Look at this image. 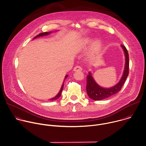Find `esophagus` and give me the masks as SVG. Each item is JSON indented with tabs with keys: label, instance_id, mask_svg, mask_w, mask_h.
I'll list each match as a JSON object with an SVG mask.
<instances>
[{
	"label": "esophagus",
	"instance_id": "obj_1",
	"mask_svg": "<svg viewBox=\"0 0 146 146\" xmlns=\"http://www.w3.org/2000/svg\"><path fill=\"white\" fill-rule=\"evenodd\" d=\"M82 70V68L80 66H76L74 68V69L73 70L74 72H76V71H81Z\"/></svg>",
	"mask_w": 146,
	"mask_h": 146
}]
</instances>
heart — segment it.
<instances>
[{"label":"heart","mask_w":146,"mask_h":146,"mask_svg":"<svg viewBox=\"0 0 146 146\" xmlns=\"http://www.w3.org/2000/svg\"><path fill=\"white\" fill-rule=\"evenodd\" d=\"M91 40H92L89 37H86V38H85L84 39H83L82 41H81V42L80 43V45H79L78 49L80 50H81V49H84L85 48H86V46L91 42ZM100 46V41L98 40L95 41L93 43L92 48H91L90 55L93 56V54L96 53L98 52V50H99Z\"/></svg>","instance_id":"b5f03b06"}]
</instances>
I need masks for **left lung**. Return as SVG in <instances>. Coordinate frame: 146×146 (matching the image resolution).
I'll return each mask as SVG.
<instances>
[{
    "label": "left lung",
    "instance_id": "1",
    "mask_svg": "<svg viewBox=\"0 0 146 146\" xmlns=\"http://www.w3.org/2000/svg\"><path fill=\"white\" fill-rule=\"evenodd\" d=\"M122 47L126 57V63L125 70L120 80V81L114 86L111 88H103L100 86L94 80L92 76L91 73L89 72L87 78V84H86V92L88 96L92 100L98 101L102 100L108 97H110L119 92L123 84H125L126 78L129 75V53L126 48L121 45Z\"/></svg>",
    "mask_w": 146,
    "mask_h": 146
}]
</instances>
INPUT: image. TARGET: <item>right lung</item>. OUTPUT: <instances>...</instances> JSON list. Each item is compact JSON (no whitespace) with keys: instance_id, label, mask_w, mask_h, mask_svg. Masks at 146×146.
<instances>
[{"instance_id":"obj_1","label":"right lung","mask_w":146,"mask_h":146,"mask_svg":"<svg viewBox=\"0 0 146 146\" xmlns=\"http://www.w3.org/2000/svg\"><path fill=\"white\" fill-rule=\"evenodd\" d=\"M50 33V32H42V33H41L38 34V35H37L36 36H35V37L33 38V39H34V38H37V37H40V36H42L47 35L49 34ZM67 77H68V75L65 76V77L64 81V82H63V84H62V86H61V89H60V90L59 93H58V94H57L56 96H55L54 97H53V98H52L50 99V101H54V100H57V99H58V98L61 96V93H62V89H63V88H64V81H65V79L67 78Z\"/></svg>"}]
</instances>
